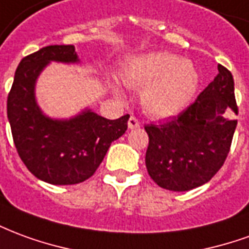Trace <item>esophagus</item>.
I'll list each match as a JSON object with an SVG mask.
<instances>
[{
	"instance_id": "obj_1",
	"label": "esophagus",
	"mask_w": 249,
	"mask_h": 249,
	"mask_svg": "<svg viewBox=\"0 0 249 249\" xmlns=\"http://www.w3.org/2000/svg\"><path fill=\"white\" fill-rule=\"evenodd\" d=\"M139 126H140L139 120L136 119V117H130L129 121H128V128H129V129H137Z\"/></svg>"
}]
</instances>
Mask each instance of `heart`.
I'll return each mask as SVG.
<instances>
[{
  "label": "heart",
  "instance_id": "obj_1",
  "mask_svg": "<svg viewBox=\"0 0 249 249\" xmlns=\"http://www.w3.org/2000/svg\"><path fill=\"white\" fill-rule=\"evenodd\" d=\"M120 77L125 87L142 89V108L157 119L172 117L187 108L200 81L192 62L169 52H151L132 57ZM114 92L121 96L117 88Z\"/></svg>",
  "mask_w": 249,
  "mask_h": 249
}]
</instances>
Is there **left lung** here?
Instances as JSON below:
<instances>
[{
    "label": "left lung",
    "instance_id": "8db88e82",
    "mask_svg": "<svg viewBox=\"0 0 249 249\" xmlns=\"http://www.w3.org/2000/svg\"><path fill=\"white\" fill-rule=\"evenodd\" d=\"M208 87L184 112L164 124H149L145 165L159 187L185 192L208 183L223 167L237 120L235 84L223 65Z\"/></svg>",
    "mask_w": 249,
    "mask_h": 249
}]
</instances>
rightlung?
Here are the masks:
<instances>
[{
  "label": "right lung",
  "mask_w": 249,
  "mask_h": 249,
  "mask_svg": "<svg viewBox=\"0 0 249 249\" xmlns=\"http://www.w3.org/2000/svg\"><path fill=\"white\" fill-rule=\"evenodd\" d=\"M51 62L78 64L73 45H51L24 57L8 96L14 145L26 168L45 183L71 185L96 172L109 146L124 135L129 114L108 120L85 108L71 119L46 116L36 98V84Z\"/></svg>",
  "instance_id": "obj_1"
}]
</instances>
